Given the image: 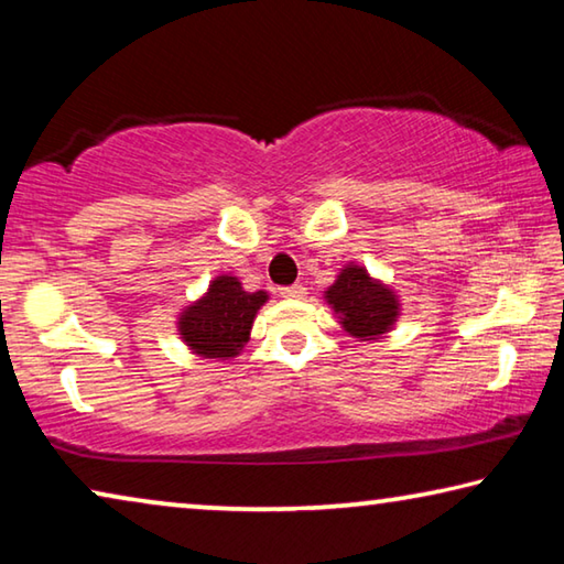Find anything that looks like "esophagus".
<instances>
[{
    "mask_svg": "<svg viewBox=\"0 0 564 564\" xmlns=\"http://www.w3.org/2000/svg\"><path fill=\"white\" fill-rule=\"evenodd\" d=\"M281 299H289V301H295V299H303L305 295V289L301 283H293V285H283V289L279 291Z\"/></svg>",
    "mask_w": 564,
    "mask_h": 564,
    "instance_id": "obj_1",
    "label": "esophagus"
}]
</instances>
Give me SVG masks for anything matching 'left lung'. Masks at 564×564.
I'll list each match as a JSON object with an SVG mask.
<instances>
[{
    "mask_svg": "<svg viewBox=\"0 0 564 564\" xmlns=\"http://www.w3.org/2000/svg\"><path fill=\"white\" fill-rule=\"evenodd\" d=\"M326 301L340 318L343 330L360 340L386 336L400 316L395 291L370 279V273L356 263H348L338 273L336 283L326 291Z\"/></svg>",
    "mask_w": 564,
    "mask_h": 564,
    "instance_id": "left-lung-1",
    "label": "left lung"
}]
</instances>
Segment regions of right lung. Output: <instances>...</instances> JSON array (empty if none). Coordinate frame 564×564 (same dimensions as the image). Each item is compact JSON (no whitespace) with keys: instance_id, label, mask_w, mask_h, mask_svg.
<instances>
[{"instance_id":"obj_1","label":"right lung","mask_w":564,"mask_h":564,"mask_svg":"<svg viewBox=\"0 0 564 564\" xmlns=\"http://www.w3.org/2000/svg\"><path fill=\"white\" fill-rule=\"evenodd\" d=\"M269 301L265 291H243L236 275H216L208 291L178 316V336L202 358L228 360L243 350L256 313Z\"/></svg>"}]
</instances>
